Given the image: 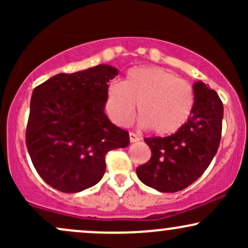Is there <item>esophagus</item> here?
I'll use <instances>...</instances> for the list:
<instances>
[{"label":"esophagus","mask_w":248,"mask_h":248,"mask_svg":"<svg viewBox=\"0 0 248 248\" xmlns=\"http://www.w3.org/2000/svg\"><path fill=\"white\" fill-rule=\"evenodd\" d=\"M129 140H130V142H132V143H135V142L140 141V138H139V136L136 135V134L130 133L129 134Z\"/></svg>","instance_id":"esophagus-1"}]
</instances>
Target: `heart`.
<instances>
[{
  "label": "heart",
  "instance_id": "heart-1",
  "mask_svg": "<svg viewBox=\"0 0 248 248\" xmlns=\"http://www.w3.org/2000/svg\"><path fill=\"white\" fill-rule=\"evenodd\" d=\"M195 104L189 82L161 67L139 66L128 70L124 81L108 86L106 109L119 126H128L135 115L142 128L157 135H170L186 124Z\"/></svg>",
  "mask_w": 248,
  "mask_h": 248
}]
</instances>
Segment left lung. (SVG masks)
<instances>
[{
  "label": "left lung",
  "mask_w": 248,
  "mask_h": 248,
  "mask_svg": "<svg viewBox=\"0 0 248 248\" xmlns=\"http://www.w3.org/2000/svg\"><path fill=\"white\" fill-rule=\"evenodd\" d=\"M195 104L183 127L167 138H148L152 150L136 173L143 184L161 192H177L203 175L217 153L224 107L217 92L203 81L192 85Z\"/></svg>",
  "instance_id": "8db88e82"
}]
</instances>
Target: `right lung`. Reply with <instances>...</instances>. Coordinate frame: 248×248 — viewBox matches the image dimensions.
<instances>
[{
  "label": "right lung",
  "instance_id": "1",
  "mask_svg": "<svg viewBox=\"0 0 248 248\" xmlns=\"http://www.w3.org/2000/svg\"><path fill=\"white\" fill-rule=\"evenodd\" d=\"M118 73L100 64L58 73L33 90L25 141L37 172L53 189L76 193L95 186L106 154L129 144V134L105 114L108 82Z\"/></svg>",
  "mask_w": 248,
  "mask_h": 248
}]
</instances>
